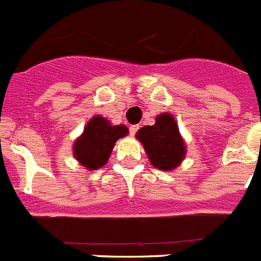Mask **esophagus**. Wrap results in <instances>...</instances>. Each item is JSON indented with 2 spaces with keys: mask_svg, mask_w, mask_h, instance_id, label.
<instances>
[{
  "mask_svg": "<svg viewBox=\"0 0 261 261\" xmlns=\"http://www.w3.org/2000/svg\"><path fill=\"white\" fill-rule=\"evenodd\" d=\"M138 129H140V125H130V126H129V133H130V136H135L136 133H137Z\"/></svg>",
  "mask_w": 261,
  "mask_h": 261,
  "instance_id": "1",
  "label": "esophagus"
}]
</instances>
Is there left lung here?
I'll list each match as a JSON object with an SVG mask.
<instances>
[{"instance_id": "1", "label": "left lung", "mask_w": 261, "mask_h": 261, "mask_svg": "<svg viewBox=\"0 0 261 261\" xmlns=\"http://www.w3.org/2000/svg\"><path fill=\"white\" fill-rule=\"evenodd\" d=\"M136 137L144 145L151 165L158 170L171 171L186 158V142L171 114L158 115L155 124L138 129Z\"/></svg>"}]
</instances>
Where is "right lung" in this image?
<instances>
[{
  "label": "right lung",
  "instance_id": "right-lung-1",
  "mask_svg": "<svg viewBox=\"0 0 261 261\" xmlns=\"http://www.w3.org/2000/svg\"><path fill=\"white\" fill-rule=\"evenodd\" d=\"M128 135L125 125H111L107 119L94 116L75 140L73 155L87 170H98L107 163L119 138Z\"/></svg>",
  "mask_w": 261,
  "mask_h": 261
}]
</instances>
